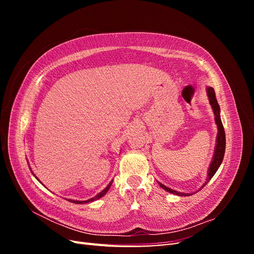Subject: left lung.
Returning <instances> with one entry per match:
<instances>
[{
	"label": "left lung",
	"instance_id": "1",
	"mask_svg": "<svg viewBox=\"0 0 254 254\" xmlns=\"http://www.w3.org/2000/svg\"><path fill=\"white\" fill-rule=\"evenodd\" d=\"M206 92H207V96H209L210 104L212 106V109L214 111L215 122H216V125L218 128V134H217V141H216L217 144H216V147H215V152H214V158H213V161L210 165L209 174H207V178L203 184V187L212 179V177L215 175V173L217 172V170L222 162V160H224L225 150H226V133H225V129H224V126H222V123L220 120V115H219L220 108H219V105L217 103L216 95H215V91L212 87L207 88ZM159 184L163 190H165L166 191H170V193H172V194H176L178 196H190L189 194H183V193H179V191H176L170 188L163 186V184H161V183H159Z\"/></svg>",
	"mask_w": 254,
	"mask_h": 254
}]
</instances>
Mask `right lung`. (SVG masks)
Returning <instances> with one entry per match:
<instances>
[{
    "instance_id": "obj_1",
    "label": "right lung",
    "mask_w": 254,
    "mask_h": 254,
    "mask_svg": "<svg viewBox=\"0 0 254 254\" xmlns=\"http://www.w3.org/2000/svg\"><path fill=\"white\" fill-rule=\"evenodd\" d=\"M37 178V177H36ZM111 184H112V181L108 184V186H107V188L104 190H102L101 193L99 194H97L94 198H91V199H89V200H84V201H77V200H70V202H74V203H87V202H91V201H94V200H96V199H98V198H101V197H103L107 191H108V190L110 189V187H111Z\"/></svg>"
}]
</instances>
